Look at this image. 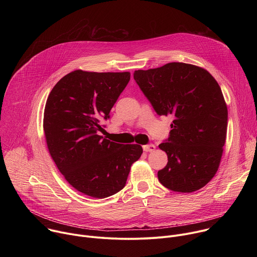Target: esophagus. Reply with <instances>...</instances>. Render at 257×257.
I'll use <instances>...</instances> for the list:
<instances>
[{
	"label": "esophagus",
	"mask_w": 257,
	"mask_h": 257,
	"mask_svg": "<svg viewBox=\"0 0 257 257\" xmlns=\"http://www.w3.org/2000/svg\"><path fill=\"white\" fill-rule=\"evenodd\" d=\"M156 150V145L155 144H146V145H143V151L145 153H151V152H154Z\"/></svg>",
	"instance_id": "esophagus-1"
}]
</instances>
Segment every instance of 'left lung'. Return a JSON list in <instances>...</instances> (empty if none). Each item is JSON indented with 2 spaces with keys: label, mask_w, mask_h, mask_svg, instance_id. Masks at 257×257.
<instances>
[{
  "label": "left lung",
  "mask_w": 257,
  "mask_h": 257,
  "mask_svg": "<svg viewBox=\"0 0 257 257\" xmlns=\"http://www.w3.org/2000/svg\"><path fill=\"white\" fill-rule=\"evenodd\" d=\"M134 79L160 116H171L170 137L159 148L168 156L158 172L162 184L190 193L214 177L226 142L228 108L216 80L205 69L186 63L137 70Z\"/></svg>",
  "instance_id": "1"
}]
</instances>
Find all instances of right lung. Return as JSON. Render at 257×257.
Listing matches in <instances>:
<instances>
[{
  "label": "right lung",
  "instance_id": "obj_1",
  "mask_svg": "<svg viewBox=\"0 0 257 257\" xmlns=\"http://www.w3.org/2000/svg\"><path fill=\"white\" fill-rule=\"evenodd\" d=\"M130 80V72L75 70L61 78L45 106L44 131L49 153L69 184L79 192L104 198L122 190L139 144L102 138L100 121Z\"/></svg>",
  "mask_w": 257,
  "mask_h": 257
}]
</instances>
